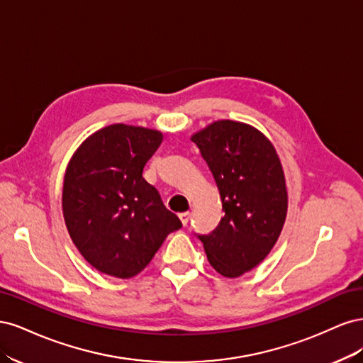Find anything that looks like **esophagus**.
<instances>
[{
    "label": "esophagus",
    "mask_w": 363,
    "mask_h": 363,
    "mask_svg": "<svg viewBox=\"0 0 363 363\" xmlns=\"http://www.w3.org/2000/svg\"><path fill=\"white\" fill-rule=\"evenodd\" d=\"M179 218H180V221H182V224H183V225H188V223H189V218H191V213H189V212H183V213H180V215H179Z\"/></svg>",
    "instance_id": "obj_1"
}]
</instances>
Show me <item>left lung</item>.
Segmentation results:
<instances>
[{"label": "left lung", "mask_w": 363, "mask_h": 363, "mask_svg": "<svg viewBox=\"0 0 363 363\" xmlns=\"http://www.w3.org/2000/svg\"><path fill=\"white\" fill-rule=\"evenodd\" d=\"M221 195L224 218L208 235H196L211 265L235 279L256 268L281 233L288 212L280 159L259 130L215 121L192 136Z\"/></svg>", "instance_id": "8db88e82"}]
</instances>
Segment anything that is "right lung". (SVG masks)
I'll list each match as a JSON object with an SVG mask.
<instances>
[{
    "instance_id": "add662e5",
    "label": "right lung",
    "mask_w": 363,
    "mask_h": 363,
    "mask_svg": "<svg viewBox=\"0 0 363 363\" xmlns=\"http://www.w3.org/2000/svg\"><path fill=\"white\" fill-rule=\"evenodd\" d=\"M157 130L113 124L74 152L63 180V218L75 247L100 272L135 277L182 227L144 177L162 144Z\"/></svg>"
}]
</instances>
